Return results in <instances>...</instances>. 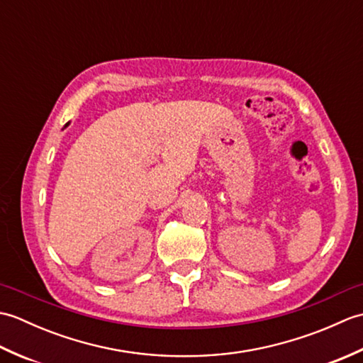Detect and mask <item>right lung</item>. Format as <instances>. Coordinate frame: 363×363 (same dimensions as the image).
<instances>
[{
    "label": "right lung",
    "instance_id": "right-lung-1",
    "mask_svg": "<svg viewBox=\"0 0 363 363\" xmlns=\"http://www.w3.org/2000/svg\"><path fill=\"white\" fill-rule=\"evenodd\" d=\"M65 126H68V123H67V125H65Z\"/></svg>",
    "mask_w": 363,
    "mask_h": 363
}]
</instances>
